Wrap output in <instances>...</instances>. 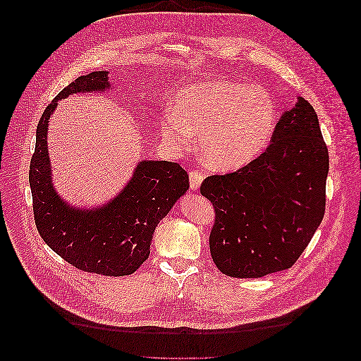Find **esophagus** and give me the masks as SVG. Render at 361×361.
Returning a JSON list of instances; mask_svg holds the SVG:
<instances>
[{
	"instance_id": "1",
	"label": "esophagus",
	"mask_w": 361,
	"mask_h": 361,
	"mask_svg": "<svg viewBox=\"0 0 361 361\" xmlns=\"http://www.w3.org/2000/svg\"><path fill=\"white\" fill-rule=\"evenodd\" d=\"M204 178H205V175L202 173V171H200V170H191V171H190V186H191V190L197 191L198 188H200V185L202 183Z\"/></svg>"
}]
</instances>
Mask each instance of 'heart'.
Listing matches in <instances>:
<instances>
[{"label":"heart","mask_w":361,"mask_h":361,"mask_svg":"<svg viewBox=\"0 0 361 361\" xmlns=\"http://www.w3.org/2000/svg\"><path fill=\"white\" fill-rule=\"evenodd\" d=\"M276 125V104L260 85L229 80L197 82L175 97V111L161 118L167 138L178 147L200 136L205 164L219 171L236 170L254 160Z\"/></svg>","instance_id":"obj_1"}]
</instances>
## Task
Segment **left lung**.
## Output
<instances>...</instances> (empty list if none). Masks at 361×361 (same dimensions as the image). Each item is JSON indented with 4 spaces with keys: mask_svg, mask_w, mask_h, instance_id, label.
<instances>
[{
    "mask_svg": "<svg viewBox=\"0 0 361 361\" xmlns=\"http://www.w3.org/2000/svg\"><path fill=\"white\" fill-rule=\"evenodd\" d=\"M328 171L317 114L298 97L263 154L201 183L216 213L209 243L217 269L245 279L293 267L324 216Z\"/></svg>",
    "mask_w": 361,
    "mask_h": 361,
    "instance_id": "obj_1",
    "label": "left lung"
}]
</instances>
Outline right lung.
Here are the masks:
<instances>
[{
  "label": "right lung",
  "instance_id": "obj_1",
  "mask_svg": "<svg viewBox=\"0 0 361 361\" xmlns=\"http://www.w3.org/2000/svg\"><path fill=\"white\" fill-rule=\"evenodd\" d=\"M107 88L109 72H92L67 85L49 102L37 128L29 185L37 229L51 250L79 270L126 276L148 259L156 226L188 191L190 178L178 163L145 160L136 166L123 191L101 207L75 209L60 198L51 182L48 120L59 99Z\"/></svg>",
  "mask_w": 361,
  "mask_h": 361
}]
</instances>
